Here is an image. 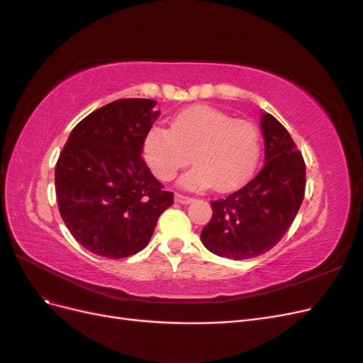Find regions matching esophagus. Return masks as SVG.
<instances>
[{
  "label": "esophagus",
  "instance_id": "obj_1",
  "mask_svg": "<svg viewBox=\"0 0 363 363\" xmlns=\"http://www.w3.org/2000/svg\"><path fill=\"white\" fill-rule=\"evenodd\" d=\"M175 201L180 203V204H189V203L194 201V199H192V196H188V195H183V194L177 192V194H175Z\"/></svg>",
  "mask_w": 363,
  "mask_h": 363
}]
</instances>
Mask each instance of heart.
I'll list each match as a JSON object with an SVG mask.
<instances>
[{"mask_svg":"<svg viewBox=\"0 0 363 363\" xmlns=\"http://www.w3.org/2000/svg\"><path fill=\"white\" fill-rule=\"evenodd\" d=\"M260 133L245 119L219 108L194 106L174 116L171 128L152 127L144 140V156L163 182L172 180L191 162L195 167L180 179L188 189L213 186L228 192L244 184L260 157Z\"/></svg>","mask_w":363,"mask_h":363,"instance_id":"heart-1","label":"heart"}]
</instances>
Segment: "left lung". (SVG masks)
<instances>
[{
	"label": "left lung",
	"mask_w": 363,
	"mask_h": 363,
	"mask_svg": "<svg viewBox=\"0 0 363 363\" xmlns=\"http://www.w3.org/2000/svg\"><path fill=\"white\" fill-rule=\"evenodd\" d=\"M265 164L252 180L225 199L211 201L212 218L201 240L213 255L242 260L276 247L300 211L306 163L279 121L262 113Z\"/></svg>",
	"instance_id": "1"
}]
</instances>
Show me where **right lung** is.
<instances>
[{
  "mask_svg": "<svg viewBox=\"0 0 363 363\" xmlns=\"http://www.w3.org/2000/svg\"><path fill=\"white\" fill-rule=\"evenodd\" d=\"M155 106L147 98H124L96 108L74 127L56 163L60 216L96 256L136 255L174 204V194L140 155L159 116Z\"/></svg>",
  "mask_w": 363,
  "mask_h": 363,
  "instance_id": "right-lung-1",
  "label": "right lung"
}]
</instances>
